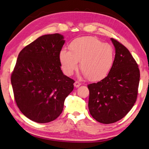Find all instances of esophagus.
Wrapping results in <instances>:
<instances>
[{
  "mask_svg": "<svg viewBox=\"0 0 149 149\" xmlns=\"http://www.w3.org/2000/svg\"><path fill=\"white\" fill-rule=\"evenodd\" d=\"M81 85V84L80 83L78 82V81H75V82L74 83V86H75V87H79Z\"/></svg>",
  "mask_w": 149,
  "mask_h": 149,
  "instance_id": "esophagus-1",
  "label": "esophagus"
}]
</instances>
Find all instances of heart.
<instances>
[{"label":"heart","mask_w":149,"mask_h":149,"mask_svg":"<svg viewBox=\"0 0 149 149\" xmlns=\"http://www.w3.org/2000/svg\"><path fill=\"white\" fill-rule=\"evenodd\" d=\"M70 50L62 49L59 60L63 72L71 75L78 68L91 81H100L107 76L114 59V49L110 45L95 37H81L73 40Z\"/></svg>","instance_id":"b5f03b06"}]
</instances>
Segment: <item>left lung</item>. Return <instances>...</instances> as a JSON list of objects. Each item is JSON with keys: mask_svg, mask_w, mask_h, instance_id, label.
<instances>
[{"mask_svg": "<svg viewBox=\"0 0 149 149\" xmlns=\"http://www.w3.org/2000/svg\"><path fill=\"white\" fill-rule=\"evenodd\" d=\"M110 40L116 53L112 68L100 81L87 85L90 114L105 124L118 122L132 109L140 78L137 64L128 49L116 40Z\"/></svg>", "mask_w": 149, "mask_h": 149, "instance_id": "left-lung-1", "label": "left lung"}]
</instances>
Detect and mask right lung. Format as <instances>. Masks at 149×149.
<instances>
[{
    "instance_id": "obj_1",
    "label": "right lung",
    "mask_w": 149,
    "mask_h": 149,
    "mask_svg": "<svg viewBox=\"0 0 149 149\" xmlns=\"http://www.w3.org/2000/svg\"><path fill=\"white\" fill-rule=\"evenodd\" d=\"M59 33L45 35L19 52L11 75L15 100L24 116L37 123L59 116L74 81L60 68L59 53L65 42Z\"/></svg>"
}]
</instances>
